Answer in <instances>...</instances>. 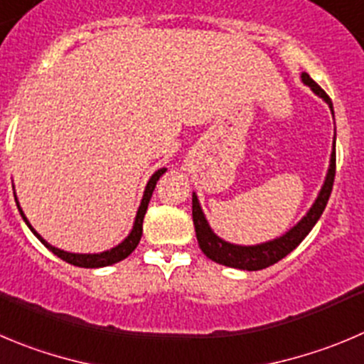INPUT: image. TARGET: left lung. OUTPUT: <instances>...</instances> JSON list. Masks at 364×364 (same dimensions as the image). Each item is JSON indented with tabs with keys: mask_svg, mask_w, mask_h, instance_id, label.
Masks as SVG:
<instances>
[{
	"mask_svg": "<svg viewBox=\"0 0 364 364\" xmlns=\"http://www.w3.org/2000/svg\"><path fill=\"white\" fill-rule=\"evenodd\" d=\"M302 82L306 85H309L313 89V92H316L320 98H323L328 103L332 110V102L327 96V92L316 84V82L311 78L307 73H302ZM334 175H336V154H331V166H328L327 176H325V182L321 186L320 193H318V198L314 200L313 207L309 209V213L299 221L293 228H289L284 236L277 237L273 241H266V243L254 245V247H241V245H232L228 241H223L221 237H218L213 232V228L207 223L205 216L202 213V207H200L198 198L193 193V223H195L196 230V240H198L200 248H202L203 254L209 259H213L214 262L223 266H230V268L237 269H248V272H257V269L268 268V266L275 264L280 259H284L289 252L295 250L300 243L304 241V237L311 232V228L316 225V221L320 220V216L323 214L325 205L328 202V196H331L332 184H334Z\"/></svg>",
	"mask_w": 364,
	"mask_h": 364,
	"instance_id": "8db88e82",
	"label": "left lung"
}]
</instances>
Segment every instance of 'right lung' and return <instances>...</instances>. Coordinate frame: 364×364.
<instances>
[{
  "label": "right lung",
  "instance_id": "add662e5",
  "mask_svg": "<svg viewBox=\"0 0 364 364\" xmlns=\"http://www.w3.org/2000/svg\"><path fill=\"white\" fill-rule=\"evenodd\" d=\"M166 173V168H161L157 169V171L151 175V178L148 180L146 184V189H144V195H143V200H141V205L139 209H137V214H136V221H134V228L132 232L128 234L127 237H124V241H121L117 247L110 248V250L107 252H102V254H71V252H64L60 250V248H55L51 247L48 241H44L43 237L39 236L36 232V228L30 225V221L26 220V216H24L23 209L19 207V202H17V209H19L21 216H23L24 223L28 225L30 230L33 232L37 236V240L41 241V243L44 245V247L48 248V250L53 252L57 257H60L62 261L69 262V264L73 266H80V268H102V266H110L114 264V262H119L123 261V259H127L128 255L132 254L134 250H136V247L139 245L141 241V236H143V220H144V214H146V209H148V203H150V198H151V193H154L155 186H157V180L161 178L162 175ZM16 196V195H14Z\"/></svg>",
  "mask_w": 364,
  "mask_h": 364
}]
</instances>
